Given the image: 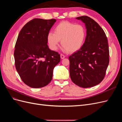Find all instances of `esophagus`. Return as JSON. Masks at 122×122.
<instances>
[{
	"label": "esophagus",
	"instance_id": "34e87169",
	"mask_svg": "<svg viewBox=\"0 0 122 122\" xmlns=\"http://www.w3.org/2000/svg\"><path fill=\"white\" fill-rule=\"evenodd\" d=\"M60 56H61V59H64V58H65V55H64V54H61Z\"/></svg>",
	"mask_w": 122,
	"mask_h": 122
}]
</instances>
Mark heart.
I'll use <instances>...</instances> for the list:
<instances>
[{
  "label": "heart",
  "mask_w": 122,
  "mask_h": 122,
  "mask_svg": "<svg viewBox=\"0 0 122 122\" xmlns=\"http://www.w3.org/2000/svg\"><path fill=\"white\" fill-rule=\"evenodd\" d=\"M86 36V30L83 25L69 21H62L54 29V33L49 32L47 36L49 47L55 51L61 41L62 50L75 52L81 48Z\"/></svg>",
  "instance_id": "b5f03b06"
}]
</instances>
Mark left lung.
<instances>
[{
    "mask_svg": "<svg viewBox=\"0 0 122 122\" xmlns=\"http://www.w3.org/2000/svg\"><path fill=\"white\" fill-rule=\"evenodd\" d=\"M84 23L86 36L81 48L69 57L72 81L83 88L94 86L104 79L109 64L107 39L103 29L91 18H76Z\"/></svg>",
    "mask_w": 122,
    "mask_h": 122,
    "instance_id": "obj_1",
    "label": "left lung"
}]
</instances>
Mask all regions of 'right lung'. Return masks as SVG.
Here are the masks:
<instances>
[{"instance_id":"right-lung-1","label":"right lung","mask_w":122,"mask_h":122,"mask_svg":"<svg viewBox=\"0 0 122 122\" xmlns=\"http://www.w3.org/2000/svg\"><path fill=\"white\" fill-rule=\"evenodd\" d=\"M56 19H34L26 24L18 35L14 51L15 67L23 82L40 88L52 79L53 69L60 55L51 50L47 36Z\"/></svg>"}]
</instances>
